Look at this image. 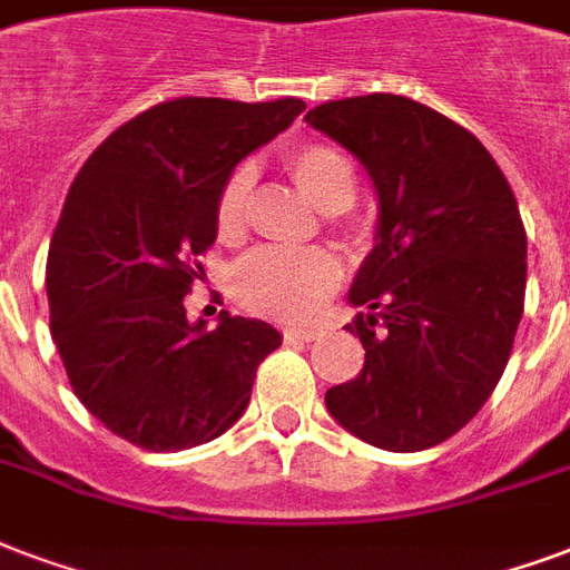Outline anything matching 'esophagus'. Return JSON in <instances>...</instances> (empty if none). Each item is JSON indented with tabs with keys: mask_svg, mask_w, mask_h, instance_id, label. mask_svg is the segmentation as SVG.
Segmentation results:
<instances>
[{
	"mask_svg": "<svg viewBox=\"0 0 570 570\" xmlns=\"http://www.w3.org/2000/svg\"><path fill=\"white\" fill-rule=\"evenodd\" d=\"M285 340L288 342H315L321 336V327H294V324H291V327H285Z\"/></svg>",
	"mask_w": 570,
	"mask_h": 570,
	"instance_id": "obj_1",
	"label": "esophagus"
}]
</instances>
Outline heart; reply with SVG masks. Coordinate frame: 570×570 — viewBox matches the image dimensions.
I'll return each instance as SVG.
<instances>
[{
  "label": "heart",
  "mask_w": 570,
  "mask_h": 570,
  "mask_svg": "<svg viewBox=\"0 0 570 570\" xmlns=\"http://www.w3.org/2000/svg\"><path fill=\"white\" fill-rule=\"evenodd\" d=\"M294 186L318 213L342 225V209L357 198V170L348 153L327 140H306L285 156ZM255 174L237 165L222 183L216 198V234L237 243L249 225V200ZM342 279V261L324 246L309 249H261L234 269V294L243 306L273 318H306L321 309Z\"/></svg>",
  "instance_id": "1"
}]
</instances>
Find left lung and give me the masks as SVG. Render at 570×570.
<instances>
[{
  "label": "left lung",
  "mask_w": 570,
  "mask_h": 570,
  "mask_svg": "<svg viewBox=\"0 0 570 570\" xmlns=\"http://www.w3.org/2000/svg\"><path fill=\"white\" fill-rule=\"evenodd\" d=\"M306 122L351 149L379 191V243L351 288L366 348L327 412L363 442L442 444L490 400L525 303V228L495 158L469 128L391 92L312 107Z\"/></svg>",
  "instance_id": "obj_1"
}]
</instances>
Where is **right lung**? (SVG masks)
Wrapping results in <instances>:
<instances>
[{
	"label": "right lung",
	"instance_id": "right-lung-1",
	"mask_svg": "<svg viewBox=\"0 0 570 570\" xmlns=\"http://www.w3.org/2000/svg\"><path fill=\"white\" fill-rule=\"evenodd\" d=\"M303 110L170 98L105 138L68 188L47 255L50 333L75 396L119 439L186 451L246 412L279 331L228 312L207 331L183 297L216 243L222 183Z\"/></svg>",
	"mask_w": 570,
	"mask_h": 570
}]
</instances>
